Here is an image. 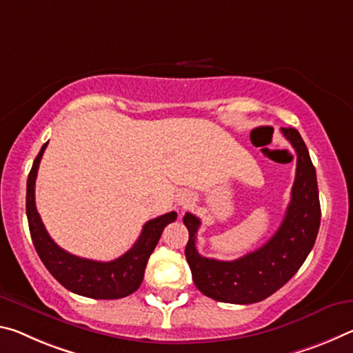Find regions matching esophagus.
<instances>
[{
    "instance_id": "34e87169",
    "label": "esophagus",
    "mask_w": 353,
    "mask_h": 353,
    "mask_svg": "<svg viewBox=\"0 0 353 353\" xmlns=\"http://www.w3.org/2000/svg\"><path fill=\"white\" fill-rule=\"evenodd\" d=\"M177 203H179V205H182L183 209H185V207H188L190 204H192V196H190L188 193H181L179 194V198H177Z\"/></svg>"
}]
</instances>
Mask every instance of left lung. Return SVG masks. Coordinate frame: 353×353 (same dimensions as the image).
Segmentation results:
<instances>
[{
    "label": "left lung",
    "instance_id": "obj_1",
    "mask_svg": "<svg viewBox=\"0 0 353 353\" xmlns=\"http://www.w3.org/2000/svg\"><path fill=\"white\" fill-rule=\"evenodd\" d=\"M281 132L297 152V172L286 215L267 243L236 261L209 259L196 250L201 220L188 212L183 216L188 229L185 257L194 286L216 301L250 305L265 300L299 272L314 247L321 226L314 165L299 130L283 127Z\"/></svg>",
    "mask_w": 353,
    "mask_h": 353
}]
</instances>
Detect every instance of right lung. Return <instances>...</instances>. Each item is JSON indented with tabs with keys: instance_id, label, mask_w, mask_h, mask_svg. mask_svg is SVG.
<instances>
[{
	"instance_id": "1",
	"label": "right lung",
	"mask_w": 353,
	"mask_h": 353,
	"mask_svg": "<svg viewBox=\"0 0 353 353\" xmlns=\"http://www.w3.org/2000/svg\"><path fill=\"white\" fill-rule=\"evenodd\" d=\"M47 144H43L37 154L26 183L28 225L39 257L54 279H58L70 292L97 300L127 297L141 286L149 257L159 243L163 229L176 220L177 214L170 212L148 221L135 245L114 261L99 262L67 253L48 236L36 209V177Z\"/></svg>"
}]
</instances>
